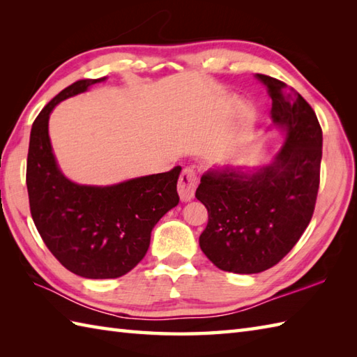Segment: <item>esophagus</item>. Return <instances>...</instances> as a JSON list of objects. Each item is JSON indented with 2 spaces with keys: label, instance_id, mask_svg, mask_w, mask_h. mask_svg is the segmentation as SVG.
<instances>
[{
  "label": "esophagus",
  "instance_id": "esophagus-1",
  "mask_svg": "<svg viewBox=\"0 0 357 357\" xmlns=\"http://www.w3.org/2000/svg\"><path fill=\"white\" fill-rule=\"evenodd\" d=\"M196 185H198V173L193 167H185L181 172V176L178 181V193L183 201H190L195 196Z\"/></svg>",
  "mask_w": 357,
  "mask_h": 357
}]
</instances>
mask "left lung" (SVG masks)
<instances>
[{"instance_id": "left-lung-1", "label": "left lung", "mask_w": 357, "mask_h": 357, "mask_svg": "<svg viewBox=\"0 0 357 357\" xmlns=\"http://www.w3.org/2000/svg\"><path fill=\"white\" fill-rule=\"evenodd\" d=\"M271 98V118L287 138L275 162L250 173L210 170L196 188L208 211L199 245L224 271L271 268L312 221L321 181L322 128L314 110L285 82L256 75Z\"/></svg>"}]
</instances>
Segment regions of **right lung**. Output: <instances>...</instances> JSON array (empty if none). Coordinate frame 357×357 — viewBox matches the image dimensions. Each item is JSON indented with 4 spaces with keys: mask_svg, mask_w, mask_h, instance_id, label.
Here are the masks:
<instances>
[{
    "mask_svg": "<svg viewBox=\"0 0 357 357\" xmlns=\"http://www.w3.org/2000/svg\"><path fill=\"white\" fill-rule=\"evenodd\" d=\"M104 79H79L53 98L33 121L27 153L26 184L36 230L67 270L87 279L119 278L136 267L153 227L179 202V165L109 187L75 184L59 172L49 139L50 112Z\"/></svg>",
    "mask_w": 357,
    "mask_h": 357,
    "instance_id": "obj_1",
    "label": "right lung"
}]
</instances>
